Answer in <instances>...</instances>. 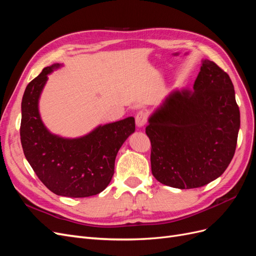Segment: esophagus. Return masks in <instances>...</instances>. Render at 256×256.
Listing matches in <instances>:
<instances>
[{
  "label": "esophagus",
  "instance_id": "obj_1",
  "mask_svg": "<svg viewBox=\"0 0 256 256\" xmlns=\"http://www.w3.org/2000/svg\"><path fill=\"white\" fill-rule=\"evenodd\" d=\"M147 122V114L144 111H140L136 116V124L138 128L143 127Z\"/></svg>",
  "mask_w": 256,
  "mask_h": 256
}]
</instances>
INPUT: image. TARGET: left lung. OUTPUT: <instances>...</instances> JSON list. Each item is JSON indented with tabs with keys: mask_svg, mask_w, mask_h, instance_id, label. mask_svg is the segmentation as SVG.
<instances>
[{
	"mask_svg": "<svg viewBox=\"0 0 256 256\" xmlns=\"http://www.w3.org/2000/svg\"><path fill=\"white\" fill-rule=\"evenodd\" d=\"M240 112L228 74L203 60L193 90H175L148 118L152 173L178 189L203 187L234 157Z\"/></svg>",
	"mask_w": 256,
	"mask_h": 256,
	"instance_id": "obj_1",
	"label": "left lung"
}]
</instances>
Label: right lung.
Returning a JSON list of instances; mask_svg holds the SVG:
<instances>
[{"instance_id": "right-lung-1", "label": "right lung", "mask_w": 256, "mask_h": 256, "mask_svg": "<svg viewBox=\"0 0 256 256\" xmlns=\"http://www.w3.org/2000/svg\"><path fill=\"white\" fill-rule=\"evenodd\" d=\"M63 65L42 69L24 90L21 102L20 138L23 152L42 182L58 196H96L110 184L115 158L127 138L134 132L132 116L99 125L90 134L68 138L53 134L44 125L38 102L48 74Z\"/></svg>"}]
</instances>
